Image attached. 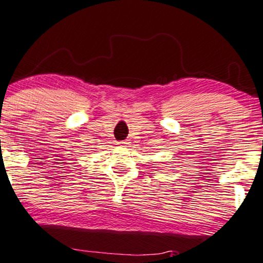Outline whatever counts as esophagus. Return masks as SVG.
Here are the masks:
<instances>
[{"instance_id":"34e87169","label":"esophagus","mask_w":263,"mask_h":263,"mask_svg":"<svg viewBox=\"0 0 263 263\" xmlns=\"http://www.w3.org/2000/svg\"><path fill=\"white\" fill-rule=\"evenodd\" d=\"M119 144L121 145V147H127L128 142L127 141H122V142H119Z\"/></svg>"}]
</instances>
